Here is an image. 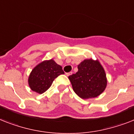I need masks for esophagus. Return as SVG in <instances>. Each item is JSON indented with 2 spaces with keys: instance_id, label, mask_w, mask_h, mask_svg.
<instances>
[{
  "instance_id": "1",
  "label": "esophagus",
  "mask_w": 134,
  "mask_h": 134,
  "mask_svg": "<svg viewBox=\"0 0 134 134\" xmlns=\"http://www.w3.org/2000/svg\"><path fill=\"white\" fill-rule=\"evenodd\" d=\"M71 74H72V72H71V71H70V72H68V73H66V75H67V76H71Z\"/></svg>"
}]
</instances>
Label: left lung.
<instances>
[{
	"mask_svg": "<svg viewBox=\"0 0 134 134\" xmlns=\"http://www.w3.org/2000/svg\"><path fill=\"white\" fill-rule=\"evenodd\" d=\"M78 71L69 76L73 90L82 99L96 98L104 92L107 80L100 62L86 59L78 65Z\"/></svg>",
	"mask_w": 134,
	"mask_h": 134,
	"instance_id": "left-lung-1",
	"label": "left lung"
}]
</instances>
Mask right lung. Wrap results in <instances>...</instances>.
<instances>
[{
  "mask_svg": "<svg viewBox=\"0 0 134 134\" xmlns=\"http://www.w3.org/2000/svg\"><path fill=\"white\" fill-rule=\"evenodd\" d=\"M63 74L61 66L54 60H44L36 65L29 74V87L34 92L41 94L51 87L55 78Z\"/></svg>",
  "mask_w": 134,
  "mask_h": 134,
  "instance_id": "obj_1",
  "label": "right lung"
}]
</instances>
